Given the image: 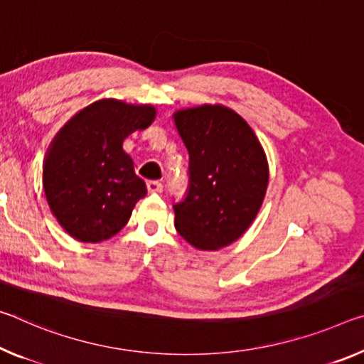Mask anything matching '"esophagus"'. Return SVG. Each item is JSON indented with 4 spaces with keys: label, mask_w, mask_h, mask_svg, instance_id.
I'll return each mask as SVG.
<instances>
[{
    "label": "esophagus",
    "mask_w": 364,
    "mask_h": 364,
    "mask_svg": "<svg viewBox=\"0 0 364 364\" xmlns=\"http://www.w3.org/2000/svg\"><path fill=\"white\" fill-rule=\"evenodd\" d=\"M146 188L149 194H157V193H161V189H164L160 181H147Z\"/></svg>",
    "instance_id": "obj_1"
}]
</instances>
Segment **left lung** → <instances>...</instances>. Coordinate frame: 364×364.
<instances>
[{
	"mask_svg": "<svg viewBox=\"0 0 364 364\" xmlns=\"http://www.w3.org/2000/svg\"><path fill=\"white\" fill-rule=\"evenodd\" d=\"M175 126L189 154V189L175 204V228L200 251L232 245L255 222L269 184V164L255 131L235 109H176Z\"/></svg>",
	"mask_w": 364,
	"mask_h": 364,
	"instance_id": "obj_1",
	"label": "left lung"
}]
</instances>
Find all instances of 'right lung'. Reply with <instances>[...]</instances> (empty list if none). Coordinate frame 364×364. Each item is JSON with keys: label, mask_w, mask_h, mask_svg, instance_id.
<instances>
[{"label": "right lung", "mask_w": 364, "mask_h": 364, "mask_svg": "<svg viewBox=\"0 0 364 364\" xmlns=\"http://www.w3.org/2000/svg\"><path fill=\"white\" fill-rule=\"evenodd\" d=\"M155 114L154 105L102 99L77 112L53 137L43 160V193L56 222L74 240L112 238L147 194L123 142L149 128Z\"/></svg>", "instance_id": "obj_1"}]
</instances>
